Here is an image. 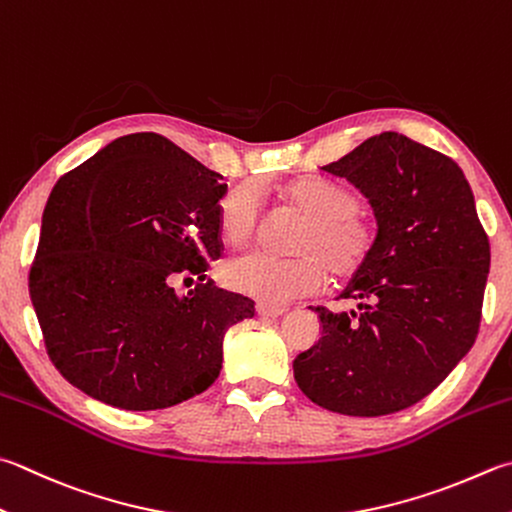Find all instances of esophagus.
Returning a JSON list of instances; mask_svg holds the SVG:
<instances>
[{"label": "esophagus", "mask_w": 512, "mask_h": 512, "mask_svg": "<svg viewBox=\"0 0 512 512\" xmlns=\"http://www.w3.org/2000/svg\"><path fill=\"white\" fill-rule=\"evenodd\" d=\"M256 312H258V316H263V318H278V316H283V314L287 312V307H269V305H258V307H256Z\"/></svg>", "instance_id": "34e87169"}]
</instances>
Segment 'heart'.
Returning <instances> with one entry per match:
<instances>
[{"label": "heart", "mask_w": 512, "mask_h": 512, "mask_svg": "<svg viewBox=\"0 0 512 512\" xmlns=\"http://www.w3.org/2000/svg\"><path fill=\"white\" fill-rule=\"evenodd\" d=\"M281 200L307 216L294 243L301 254L281 258L247 252L227 260L223 281L234 292L265 305H283L321 289L327 267L336 278H347L372 258L379 229L372 218L356 211L354 191L332 180L303 178L285 185ZM258 223L260 200L252 187L240 185L220 200V231L231 245L252 238Z\"/></svg>", "instance_id": "b5f03b06"}]
</instances>
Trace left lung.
<instances>
[{"instance_id":"1","label":"left lung","mask_w":512,"mask_h":512,"mask_svg":"<svg viewBox=\"0 0 512 512\" xmlns=\"http://www.w3.org/2000/svg\"><path fill=\"white\" fill-rule=\"evenodd\" d=\"M370 200L379 240L339 294L316 307L321 339L294 359L305 397L350 417L406 410L437 388L477 339L490 245L452 158L394 131L321 167Z\"/></svg>"}]
</instances>
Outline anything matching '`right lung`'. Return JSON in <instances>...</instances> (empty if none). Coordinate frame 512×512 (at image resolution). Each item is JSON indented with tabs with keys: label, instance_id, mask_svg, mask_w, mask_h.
<instances>
[{
	"label": "right lung",
	"instance_id": "add662e5",
	"mask_svg": "<svg viewBox=\"0 0 512 512\" xmlns=\"http://www.w3.org/2000/svg\"><path fill=\"white\" fill-rule=\"evenodd\" d=\"M223 176L158 133H131L64 173L44 207L28 292L46 352L106 406L162 410L205 392L254 301L205 283L220 258ZM198 275L178 295L170 283Z\"/></svg>",
	"mask_w": 512,
	"mask_h": 512
}]
</instances>
